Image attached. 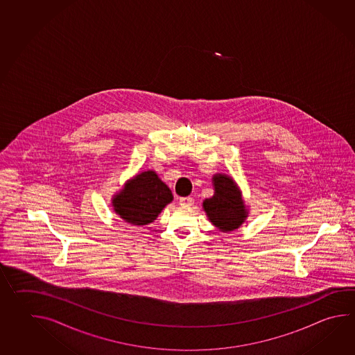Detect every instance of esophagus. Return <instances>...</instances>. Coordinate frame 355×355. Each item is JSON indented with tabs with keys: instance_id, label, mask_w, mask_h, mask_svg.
<instances>
[{
	"instance_id": "34e87169",
	"label": "esophagus",
	"mask_w": 355,
	"mask_h": 355,
	"mask_svg": "<svg viewBox=\"0 0 355 355\" xmlns=\"http://www.w3.org/2000/svg\"><path fill=\"white\" fill-rule=\"evenodd\" d=\"M180 203L182 206H192L193 205V198L192 197H181Z\"/></svg>"
}]
</instances>
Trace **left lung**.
<instances>
[{
  "label": "left lung",
  "instance_id": "8db88e82",
  "mask_svg": "<svg viewBox=\"0 0 355 355\" xmlns=\"http://www.w3.org/2000/svg\"><path fill=\"white\" fill-rule=\"evenodd\" d=\"M215 193L203 201V210L220 232H230L239 229L248 217L241 192L232 177L215 174L212 178Z\"/></svg>",
  "mask_w": 355,
  "mask_h": 355
}]
</instances>
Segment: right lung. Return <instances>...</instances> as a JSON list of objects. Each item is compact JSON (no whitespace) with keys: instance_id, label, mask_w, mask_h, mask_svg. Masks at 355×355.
Returning <instances> with one entry per match:
<instances>
[{"instance_id":"right-lung-1","label":"right lung","mask_w":355,"mask_h":355,"mask_svg":"<svg viewBox=\"0 0 355 355\" xmlns=\"http://www.w3.org/2000/svg\"><path fill=\"white\" fill-rule=\"evenodd\" d=\"M172 200L171 189L160 181L158 174L146 171L125 183L123 189L114 196L112 206L126 223L143 226L153 223Z\"/></svg>"}]
</instances>
